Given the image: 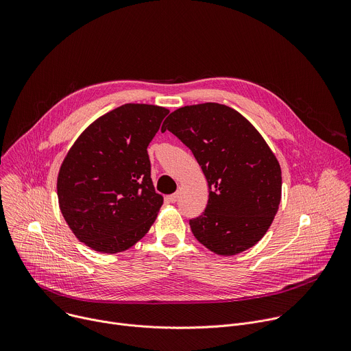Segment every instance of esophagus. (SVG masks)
<instances>
[{
	"mask_svg": "<svg viewBox=\"0 0 351 351\" xmlns=\"http://www.w3.org/2000/svg\"><path fill=\"white\" fill-rule=\"evenodd\" d=\"M178 197H179V193H173V194L168 195V202L169 203H176L178 202Z\"/></svg>",
	"mask_w": 351,
	"mask_h": 351,
	"instance_id": "obj_1",
	"label": "esophagus"
}]
</instances>
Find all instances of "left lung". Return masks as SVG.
I'll return each mask as SVG.
<instances>
[{
    "label": "left lung",
    "instance_id": "obj_1",
    "mask_svg": "<svg viewBox=\"0 0 351 351\" xmlns=\"http://www.w3.org/2000/svg\"><path fill=\"white\" fill-rule=\"evenodd\" d=\"M161 130L172 132L191 149L208 183L206 211L190 221L194 237L225 257L257 244L282 197L280 165L260 132L218 103L182 107Z\"/></svg>",
    "mask_w": 351,
    "mask_h": 351
}]
</instances>
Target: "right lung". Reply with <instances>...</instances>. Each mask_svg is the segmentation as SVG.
I'll return each mask as SVG.
<instances>
[{"label":"right lung","instance_id":"obj_1","mask_svg":"<svg viewBox=\"0 0 351 351\" xmlns=\"http://www.w3.org/2000/svg\"><path fill=\"white\" fill-rule=\"evenodd\" d=\"M168 114L158 106H121L88 125L65 156L60 210L95 252L122 253L154 223L164 198L156 193L147 147Z\"/></svg>","mask_w":351,"mask_h":351}]
</instances>
